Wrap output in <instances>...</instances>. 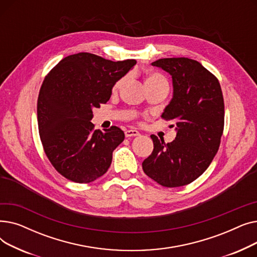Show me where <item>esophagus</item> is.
Here are the masks:
<instances>
[{"instance_id": "1", "label": "esophagus", "mask_w": 257, "mask_h": 257, "mask_svg": "<svg viewBox=\"0 0 257 257\" xmlns=\"http://www.w3.org/2000/svg\"><path fill=\"white\" fill-rule=\"evenodd\" d=\"M125 136L126 138H131V137H138L140 136V132L138 130H134V129H129L125 131Z\"/></svg>"}]
</instances>
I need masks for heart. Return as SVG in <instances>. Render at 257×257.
I'll use <instances>...</instances> for the list:
<instances>
[{
  "instance_id": "b5f03b06",
  "label": "heart",
  "mask_w": 257,
  "mask_h": 257,
  "mask_svg": "<svg viewBox=\"0 0 257 257\" xmlns=\"http://www.w3.org/2000/svg\"><path fill=\"white\" fill-rule=\"evenodd\" d=\"M123 81H124V78H121V79L116 81V82L113 85V88H112L113 91H115V90H117L119 88L121 83H123ZM159 83L168 85V81H167V79L163 75L155 72V71L147 72L146 78H145V85H148V84H159Z\"/></svg>"
}]
</instances>
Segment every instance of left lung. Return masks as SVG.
Returning a JSON list of instances; mask_svg holds the SVG:
<instances>
[{
  "instance_id": "1",
  "label": "left lung",
  "mask_w": 257,
  "mask_h": 257,
  "mask_svg": "<svg viewBox=\"0 0 257 257\" xmlns=\"http://www.w3.org/2000/svg\"><path fill=\"white\" fill-rule=\"evenodd\" d=\"M173 79L174 94L161 117L176 123V139L165 144L151 136L154 149L143 161L147 176L166 187L190 184L211 164L224 130V99L218 78L200 62L163 58L152 62Z\"/></svg>"
}]
</instances>
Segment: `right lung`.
I'll return each instance as SVG.
<instances>
[{
    "instance_id": "1",
    "label": "right lung",
    "mask_w": 257,
    "mask_h": 257,
    "mask_svg": "<svg viewBox=\"0 0 257 257\" xmlns=\"http://www.w3.org/2000/svg\"><path fill=\"white\" fill-rule=\"evenodd\" d=\"M136 63L83 52L63 58L46 76L37 99L39 137L50 163L66 179L89 183L110 167L125 134L116 126L94 130L92 109L110 99L114 83Z\"/></svg>"
}]
</instances>
